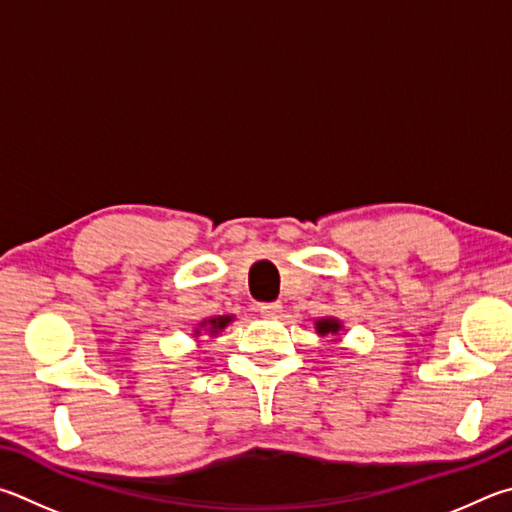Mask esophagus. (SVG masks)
<instances>
[{"instance_id":"1","label":"esophagus","mask_w":512,"mask_h":512,"mask_svg":"<svg viewBox=\"0 0 512 512\" xmlns=\"http://www.w3.org/2000/svg\"><path fill=\"white\" fill-rule=\"evenodd\" d=\"M258 310H261L263 317H279L283 312V306L279 301H270V303H258Z\"/></svg>"}]
</instances>
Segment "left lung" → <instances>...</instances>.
I'll use <instances>...</instances> for the list:
<instances>
[{
  "instance_id": "8db88e82",
  "label": "left lung",
  "mask_w": 512,
  "mask_h": 512,
  "mask_svg": "<svg viewBox=\"0 0 512 512\" xmlns=\"http://www.w3.org/2000/svg\"><path fill=\"white\" fill-rule=\"evenodd\" d=\"M315 328L321 337H326V335H337L339 330H342V324H339L335 317H326V319H319Z\"/></svg>"
}]
</instances>
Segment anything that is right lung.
Wrapping results in <instances>:
<instances>
[{
	"mask_svg": "<svg viewBox=\"0 0 512 512\" xmlns=\"http://www.w3.org/2000/svg\"><path fill=\"white\" fill-rule=\"evenodd\" d=\"M233 321V317H229V315H224V317H211V319H204L202 324H200V328L195 330V335H200V330H206V333H209L211 337H215L220 333V330H224L227 328L229 324Z\"/></svg>",
	"mask_w": 512,
	"mask_h": 512,
	"instance_id": "obj_1",
	"label": "right lung"
}]
</instances>
